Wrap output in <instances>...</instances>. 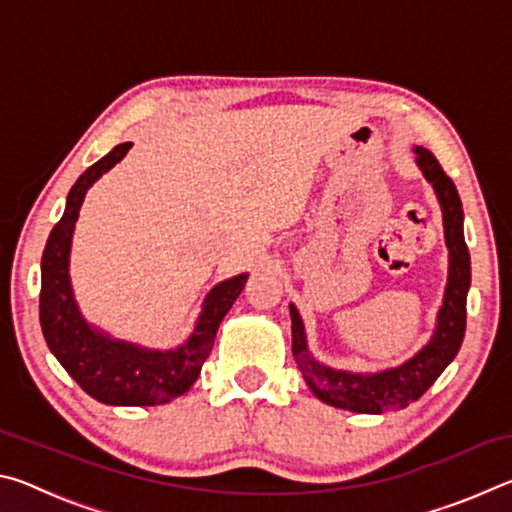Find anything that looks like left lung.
Here are the masks:
<instances>
[{
    "mask_svg": "<svg viewBox=\"0 0 512 512\" xmlns=\"http://www.w3.org/2000/svg\"><path fill=\"white\" fill-rule=\"evenodd\" d=\"M418 164L438 194L443 207L445 241L449 248V280L445 300L438 314V327L429 345L415 354L404 366L377 372V375H352V372L332 370L311 357L305 341V327L296 307L291 309L293 357L311 391L325 404L339 406L354 413H386L404 409L420 400L427 388L440 377L461 350L467 318V289H470V250L463 237V205L454 180L440 167L436 155L418 146Z\"/></svg>",
    "mask_w": 512,
    "mask_h": 512,
    "instance_id": "8db88e82",
    "label": "left lung"
}]
</instances>
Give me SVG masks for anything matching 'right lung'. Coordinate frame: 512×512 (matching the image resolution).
Instances as JSON below:
<instances>
[{
  "instance_id": "obj_1",
  "label": "right lung",
  "mask_w": 512,
  "mask_h": 512,
  "mask_svg": "<svg viewBox=\"0 0 512 512\" xmlns=\"http://www.w3.org/2000/svg\"><path fill=\"white\" fill-rule=\"evenodd\" d=\"M128 149L131 142L115 146L69 189L63 219L54 225L42 253L40 325L60 366L94 400L115 406H151L176 400L192 388L205 359L210 357L216 329L239 298L248 275H237L212 289L192 339L178 350H140L135 345L110 341L85 325L76 309L67 273L74 223L90 185L115 167Z\"/></svg>"
}]
</instances>
